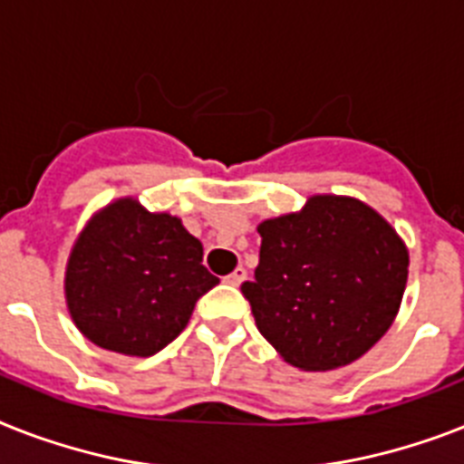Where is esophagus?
I'll list each match as a JSON object with an SVG mask.
<instances>
[{"mask_svg": "<svg viewBox=\"0 0 464 464\" xmlns=\"http://www.w3.org/2000/svg\"><path fill=\"white\" fill-rule=\"evenodd\" d=\"M245 276H247V271L243 269V266H236V269L226 276V284H231V285H240L245 281Z\"/></svg>", "mask_w": 464, "mask_h": 464, "instance_id": "1", "label": "esophagus"}]
</instances>
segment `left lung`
Here are the masks:
<instances>
[{"instance_id": "obj_1", "label": "left lung", "mask_w": 464, "mask_h": 464, "mask_svg": "<svg viewBox=\"0 0 464 464\" xmlns=\"http://www.w3.org/2000/svg\"><path fill=\"white\" fill-rule=\"evenodd\" d=\"M255 281L240 285L259 334L285 362L326 372L362 357L393 324L408 250L360 199L314 195L259 224Z\"/></svg>"}]
</instances>
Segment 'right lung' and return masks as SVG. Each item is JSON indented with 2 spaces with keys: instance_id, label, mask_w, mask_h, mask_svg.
I'll use <instances>...</instances> for the list:
<instances>
[{
  "instance_id": "obj_1",
  "label": "right lung",
  "mask_w": 464,
  "mask_h": 464,
  "mask_svg": "<svg viewBox=\"0 0 464 464\" xmlns=\"http://www.w3.org/2000/svg\"><path fill=\"white\" fill-rule=\"evenodd\" d=\"M219 284L202 243L169 214L116 199L85 226L66 266V303L88 341L150 357L186 329L195 303Z\"/></svg>"
}]
</instances>
